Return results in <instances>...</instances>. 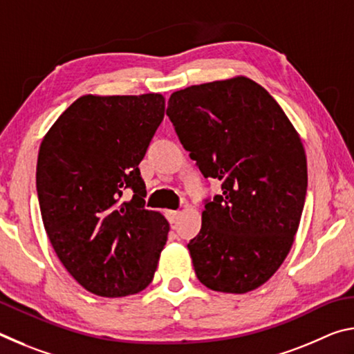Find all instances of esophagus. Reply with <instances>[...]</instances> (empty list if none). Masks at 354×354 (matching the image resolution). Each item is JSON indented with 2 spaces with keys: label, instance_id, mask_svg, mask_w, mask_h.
<instances>
[{
  "label": "esophagus",
  "instance_id": "1",
  "mask_svg": "<svg viewBox=\"0 0 354 354\" xmlns=\"http://www.w3.org/2000/svg\"><path fill=\"white\" fill-rule=\"evenodd\" d=\"M165 215H167V218H169L170 223H176L178 218L181 217V212H179V211H167Z\"/></svg>",
  "mask_w": 354,
  "mask_h": 354
}]
</instances>
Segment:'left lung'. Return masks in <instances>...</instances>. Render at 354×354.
I'll return each mask as SVG.
<instances>
[{
    "label": "left lung",
    "mask_w": 354,
    "mask_h": 354,
    "mask_svg": "<svg viewBox=\"0 0 354 354\" xmlns=\"http://www.w3.org/2000/svg\"><path fill=\"white\" fill-rule=\"evenodd\" d=\"M167 115L205 178L223 190L206 203L187 243L196 278L215 292L257 289L289 254L301 218L308 160L299 134L247 76L173 92Z\"/></svg>",
    "instance_id": "8db88e82"
}]
</instances>
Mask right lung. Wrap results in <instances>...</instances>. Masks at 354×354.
I'll return each mask as SVG.
<instances>
[{"instance_id": "right-lung-1", "label": "right lung", "mask_w": 354, "mask_h": 354, "mask_svg": "<svg viewBox=\"0 0 354 354\" xmlns=\"http://www.w3.org/2000/svg\"><path fill=\"white\" fill-rule=\"evenodd\" d=\"M160 93L82 95L39 149V205L59 261L84 289L127 297L151 283L170 225L143 207L139 164L162 122ZM127 188L133 198L121 200Z\"/></svg>"}]
</instances>
